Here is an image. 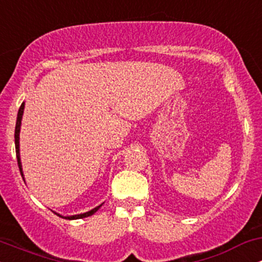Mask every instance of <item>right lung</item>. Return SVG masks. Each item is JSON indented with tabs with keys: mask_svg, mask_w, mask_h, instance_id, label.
I'll list each match as a JSON object with an SVG mask.
<instances>
[{
	"mask_svg": "<svg viewBox=\"0 0 262 262\" xmlns=\"http://www.w3.org/2000/svg\"><path fill=\"white\" fill-rule=\"evenodd\" d=\"M23 111H25V102H23L22 104H20L19 107V111H18V114H17V122H16V129H14V144H16V155H17V161H18V167H19V171H20V175L23 177V171H22V162H20V156H19V132H20V123H22V116H23ZM25 180V179H23ZM102 206V204H101ZM96 207V208H93L91 210H89V212L86 213H82V214H76V215H70V217H64V215H60L59 213H55L56 215H59V217L61 218H65V219H81V218H85V217H90V215H92L93 213L97 212L98 209H100V207Z\"/></svg>",
	"mask_w": 262,
	"mask_h": 262,
	"instance_id": "add662e5",
	"label": "right lung"
}]
</instances>
